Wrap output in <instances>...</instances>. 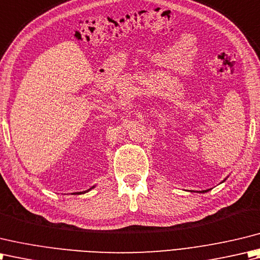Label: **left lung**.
Listing matches in <instances>:
<instances>
[{
    "label": "left lung",
    "instance_id": "left-lung-1",
    "mask_svg": "<svg viewBox=\"0 0 260 260\" xmlns=\"http://www.w3.org/2000/svg\"><path fill=\"white\" fill-rule=\"evenodd\" d=\"M208 190H209V189H206V190H202V192H201V193H204V192H208Z\"/></svg>",
    "mask_w": 260,
    "mask_h": 260
}]
</instances>
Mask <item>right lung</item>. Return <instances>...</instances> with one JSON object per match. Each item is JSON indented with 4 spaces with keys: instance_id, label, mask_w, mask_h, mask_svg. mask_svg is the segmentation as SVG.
<instances>
[{
    "instance_id": "add662e5",
    "label": "right lung",
    "mask_w": 260,
    "mask_h": 260,
    "mask_svg": "<svg viewBox=\"0 0 260 260\" xmlns=\"http://www.w3.org/2000/svg\"><path fill=\"white\" fill-rule=\"evenodd\" d=\"M93 187H94V186H93ZM93 187H92V188H93ZM89 189H91V188H89ZM89 189H88V190H89ZM88 190H85V192H78V193H73V194H84V193H86V192H88Z\"/></svg>"
}]
</instances>
